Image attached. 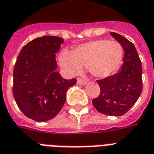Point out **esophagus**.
Wrapping results in <instances>:
<instances>
[{"label": "esophagus", "mask_w": 154, "mask_h": 154, "mask_svg": "<svg viewBox=\"0 0 154 154\" xmlns=\"http://www.w3.org/2000/svg\"><path fill=\"white\" fill-rule=\"evenodd\" d=\"M77 83L78 85H85L86 84L87 82L85 81V80H83L82 79V78H78L77 81Z\"/></svg>", "instance_id": "esophagus-1"}]
</instances>
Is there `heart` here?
<instances>
[{
    "label": "heart",
    "instance_id": "obj_1",
    "mask_svg": "<svg viewBox=\"0 0 154 154\" xmlns=\"http://www.w3.org/2000/svg\"><path fill=\"white\" fill-rule=\"evenodd\" d=\"M123 48L117 42L97 40L76 47L73 51L64 49L59 55L60 67L69 74H76L82 67L89 68L92 74L105 78L113 74L122 64Z\"/></svg>",
    "mask_w": 154,
    "mask_h": 154
}]
</instances>
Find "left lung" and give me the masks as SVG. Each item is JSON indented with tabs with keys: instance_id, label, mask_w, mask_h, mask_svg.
Returning a JSON list of instances; mask_svg holds the SVG:
<instances>
[{
	"instance_id": "8db88e82",
	"label": "left lung",
	"mask_w": 154,
	"mask_h": 154,
	"mask_svg": "<svg viewBox=\"0 0 154 154\" xmlns=\"http://www.w3.org/2000/svg\"><path fill=\"white\" fill-rule=\"evenodd\" d=\"M110 34L122 45L125 55L119 72L98 80L101 93L92 102L98 112L122 116L136 103L142 91V67L134 45L122 35Z\"/></svg>"
}]
</instances>
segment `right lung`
Segmentation results:
<instances>
[{"mask_svg":"<svg viewBox=\"0 0 154 154\" xmlns=\"http://www.w3.org/2000/svg\"><path fill=\"white\" fill-rule=\"evenodd\" d=\"M64 40L44 36L20 50L13 69V94L21 112L36 122H47L58 114L66 92L77 79L65 80L56 71V53Z\"/></svg>","mask_w":154,"mask_h":154,"instance_id":"1","label":"right lung"}]
</instances>
